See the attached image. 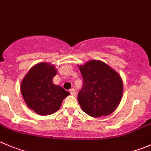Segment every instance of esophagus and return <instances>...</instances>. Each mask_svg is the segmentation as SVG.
Listing matches in <instances>:
<instances>
[{"label":"esophagus","instance_id":"34e87169","mask_svg":"<svg viewBox=\"0 0 151 151\" xmlns=\"http://www.w3.org/2000/svg\"><path fill=\"white\" fill-rule=\"evenodd\" d=\"M69 91H70V93H71V94L73 95V96H74V95L76 94V91H75V89L71 88V90Z\"/></svg>","mask_w":151,"mask_h":151}]
</instances>
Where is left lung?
<instances>
[{
  "label": "left lung",
  "instance_id": "1",
  "mask_svg": "<svg viewBox=\"0 0 151 151\" xmlns=\"http://www.w3.org/2000/svg\"><path fill=\"white\" fill-rule=\"evenodd\" d=\"M78 67L83 77V86L77 96L82 110L92 117L112 114L123 93L120 75L108 64L96 60Z\"/></svg>",
  "mask_w": 151,
  "mask_h": 151
}]
</instances>
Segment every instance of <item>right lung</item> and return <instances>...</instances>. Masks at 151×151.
Wrapping results in <instances>:
<instances>
[{"mask_svg": "<svg viewBox=\"0 0 151 151\" xmlns=\"http://www.w3.org/2000/svg\"><path fill=\"white\" fill-rule=\"evenodd\" d=\"M58 73L54 65L40 63L31 68L20 84L26 105L39 115H50L60 109L69 92L53 83Z\"/></svg>", "mask_w": 151, "mask_h": 151, "instance_id": "add662e5", "label": "right lung"}]
</instances>
